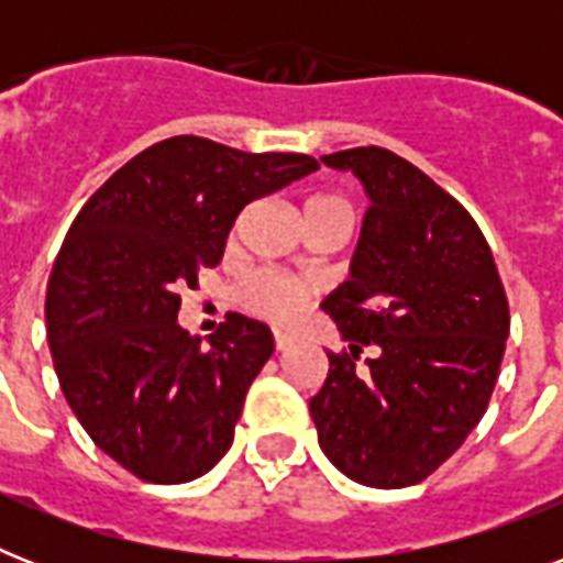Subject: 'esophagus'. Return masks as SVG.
Listing matches in <instances>:
<instances>
[{"mask_svg": "<svg viewBox=\"0 0 563 563\" xmlns=\"http://www.w3.org/2000/svg\"><path fill=\"white\" fill-rule=\"evenodd\" d=\"M274 347H277V351H286V347H289L291 344V339L286 333H283V330H274Z\"/></svg>", "mask_w": 563, "mask_h": 563, "instance_id": "34e87169", "label": "esophagus"}]
</instances>
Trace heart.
<instances>
[{
	"instance_id": "b5f03b06",
	"label": "heart",
	"mask_w": 563,
	"mask_h": 563,
	"mask_svg": "<svg viewBox=\"0 0 563 563\" xmlns=\"http://www.w3.org/2000/svg\"><path fill=\"white\" fill-rule=\"evenodd\" d=\"M321 212H344L347 216V207H344L342 198L335 195H309L303 201V219H316ZM307 300V289L300 283L283 277V274L274 272H260L254 274L251 280L239 289V303L254 312L260 318H268V321H291L298 316L300 303Z\"/></svg>"
}]
</instances>
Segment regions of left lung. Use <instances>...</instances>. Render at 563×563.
<instances>
[{"label": "left lung", "instance_id": "left-lung-1", "mask_svg": "<svg viewBox=\"0 0 563 563\" xmlns=\"http://www.w3.org/2000/svg\"><path fill=\"white\" fill-rule=\"evenodd\" d=\"M371 207L351 280L321 303L342 330L309 400L330 462L371 488L435 473L488 409L506 353L508 298L473 216L388 148L324 154Z\"/></svg>", "mask_w": 563, "mask_h": 563}]
</instances>
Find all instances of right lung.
<instances>
[{
    "label": "right lung",
    "instance_id": "add662e5",
    "mask_svg": "<svg viewBox=\"0 0 563 563\" xmlns=\"http://www.w3.org/2000/svg\"><path fill=\"white\" fill-rule=\"evenodd\" d=\"M316 169L309 154L172 136L113 172L75 216L48 277V351L75 418L136 479L192 482L233 444L272 330L230 312L201 347L178 324L180 291L219 265L247 203Z\"/></svg>",
    "mask_w": 563,
    "mask_h": 563
}]
</instances>
